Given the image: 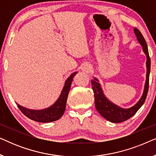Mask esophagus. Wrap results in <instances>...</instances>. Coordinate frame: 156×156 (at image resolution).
<instances>
[{
	"label": "esophagus",
	"mask_w": 156,
	"mask_h": 156,
	"mask_svg": "<svg viewBox=\"0 0 156 156\" xmlns=\"http://www.w3.org/2000/svg\"><path fill=\"white\" fill-rule=\"evenodd\" d=\"M91 65H89V64H87V63L84 64L82 67V72H86V73H89V72L91 71Z\"/></svg>",
	"instance_id": "obj_1"
}]
</instances>
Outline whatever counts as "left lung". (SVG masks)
<instances>
[{
  "instance_id": "left-lung-1",
  "label": "left lung",
  "mask_w": 156,
  "mask_h": 156,
  "mask_svg": "<svg viewBox=\"0 0 156 156\" xmlns=\"http://www.w3.org/2000/svg\"><path fill=\"white\" fill-rule=\"evenodd\" d=\"M134 33L137 37V40L140 45L142 46L143 51L146 55V80L145 83L144 89L143 94L137 103L135 105L129 108H123L120 106H117L109 101L102 90L101 84L99 82V80L97 78L94 77V80H91V85L94 91V96L95 107L98 112L106 119V120L112 123H121L126 121L133 116L137 112V111L141 107L146 99L147 94L148 91L149 85V75L151 71V59L149 57L148 46L145 40L144 36L140 33V32L137 28H134Z\"/></svg>"
}]
</instances>
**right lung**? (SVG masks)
Segmentation results:
<instances>
[{"label":"right lung","instance_id":"right-lung-1","mask_svg":"<svg viewBox=\"0 0 156 156\" xmlns=\"http://www.w3.org/2000/svg\"><path fill=\"white\" fill-rule=\"evenodd\" d=\"M78 72L72 73L65 81L62 92L56 101L50 106V107L40 110L30 109V108L23 107L17 104L18 107L23 112V114L27 118L32 120L40 123H49L58 120L64 114L65 111L66 103H67L68 94H69L70 87L73 80L74 76Z\"/></svg>","mask_w":156,"mask_h":156}]
</instances>
